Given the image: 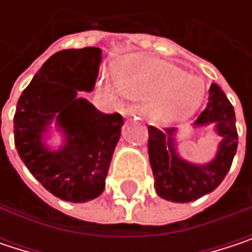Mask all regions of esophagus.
Returning <instances> with one entry per match:
<instances>
[{
  "mask_svg": "<svg viewBox=\"0 0 252 252\" xmlns=\"http://www.w3.org/2000/svg\"><path fill=\"white\" fill-rule=\"evenodd\" d=\"M126 117H143L144 115V108L140 105H131L124 109Z\"/></svg>",
  "mask_w": 252,
  "mask_h": 252,
  "instance_id": "esophagus-1",
  "label": "esophagus"
}]
</instances>
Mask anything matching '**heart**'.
Here are the masks:
<instances>
[{
  "label": "heart",
  "mask_w": 252,
  "mask_h": 252,
  "mask_svg": "<svg viewBox=\"0 0 252 252\" xmlns=\"http://www.w3.org/2000/svg\"><path fill=\"white\" fill-rule=\"evenodd\" d=\"M106 87L118 96L150 100L149 114L160 123L191 115L204 96L200 78L171 63L149 58L132 60L121 77L106 78Z\"/></svg>",
  "instance_id": "b5f03b06"
}]
</instances>
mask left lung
<instances>
[{"label":"left lung","mask_w":252,"mask_h":252,"mask_svg":"<svg viewBox=\"0 0 252 252\" xmlns=\"http://www.w3.org/2000/svg\"><path fill=\"white\" fill-rule=\"evenodd\" d=\"M216 123L219 135L223 138L216 159L212 163L197 166L178 158L174 147L175 128L150 126L149 159L155 176L158 194L169 201L189 203L219 187L230 169L238 147L235 111L226 94L218 84L210 86V96L206 108L198 115L195 126Z\"/></svg>","instance_id":"1"}]
</instances>
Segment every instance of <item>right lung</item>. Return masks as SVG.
Returning <instances> with one entry per match:
<instances>
[{"label": "right lung", "instance_id": "obj_1", "mask_svg": "<svg viewBox=\"0 0 252 252\" xmlns=\"http://www.w3.org/2000/svg\"><path fill=\"white\" fill-rule=\"evenodd\" d=\"M100 60L99 48L54 54L23 90L14 114L20 159L49 192L65 201L84 203L102 194L124 124L118 112L103 114L77 96L78 90H93ZM54 118L67 134V144L58 152L46 151L40 141Z\"/></svg>", "mask_w": 252, "mask_h": 252}]
</instances>
